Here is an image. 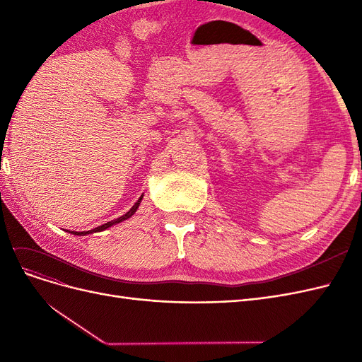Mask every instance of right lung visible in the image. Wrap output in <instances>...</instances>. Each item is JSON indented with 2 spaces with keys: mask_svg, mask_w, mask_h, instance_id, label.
<instances>
[{
  "mask_svg": "<svg viewBox=\"0 0 362 362\" xmlns=\"http://www.w3.org/2000/svg\"><path fill=\"white\" fill-rule=\"evenodd\" d=\"M141 198H144V194H141L140 198H139V201H137L133 206H131V210H129L128 213H125L124 216H120V217L115 218V221H110V222H107V223H104V225H101V226L93 228V229H90V231H83V233L71 231V234H74V235H87V234H93V233H101V231H105L107 228H110V226H113V225H116V223H120V222L127 221V218H129L131 216H133V214L137 211V208H139V205H140V202H141Z\"/></svg>",
  "mask_w": 362,
  "mask_h": 362,
  "instance_id": "1",
  "label": "right lung"
}]
</instances>
